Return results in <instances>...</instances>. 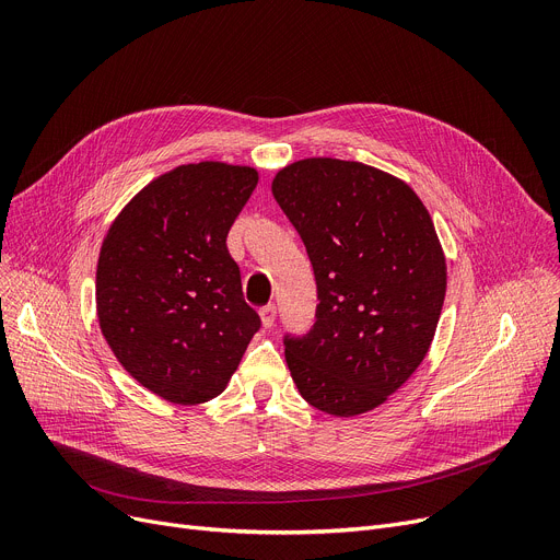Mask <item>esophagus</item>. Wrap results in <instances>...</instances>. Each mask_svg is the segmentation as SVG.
Wrapping results in <instances>:
<instances>
[{
    "instance_id": "34e87169",
    "label": "esophagus",
    "mask_w": 560,
    "mask_h": 560,
    "mask_svg": "<svg viewBox=\"0 0 560 560\" xmlns=\"http://www.w3.org/2000/svg\"><path fill=\"white\" fill-rule=\"evenodd\" d=\"M260 319H262V327H272L275 325V319H277V306L275 304H265L260 311Z\"/></svg>"
}]
</instances>
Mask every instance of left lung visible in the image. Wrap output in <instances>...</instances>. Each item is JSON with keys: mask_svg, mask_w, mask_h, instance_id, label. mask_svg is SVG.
<instances>
[{"mask_svg": "<svg viewBox=\"0 0 560 560\" xmlns=\"http://www.w3.org/2000/svg\"><path fill=\"white\" fill-rule=\"evenodd\" d=\"M272 195L302 235L319 302L306 334H283L292 381L329 416L365 413L418 370L443 311L431 215L404 182L357 161L292 163Z\"/></svg>", "mask_w": 560, "mask_h": 560, "instance_id": "obj_1", "label": "left lung"}]
</instances>
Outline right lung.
Returning <instances> with one entry per match:
<instances>
[{
    "mask_svg": "<svg viewBox=\"0 0 560 560\" xmlns=\"http://www.w3.org/2000/svg\"><path fill=\"white\" fill-rule=\"evenodd\" d=\"M256 184L252 167L182 165L140 190L106 233L102 334L138 384L167 401L220 395L260 329L226 249Z\"/></svg>",
    "mask_w": 560,
    "mask_h": 560,
    "instance_id": "obj_1",
    "label": "right lung"
}]
</instances>
